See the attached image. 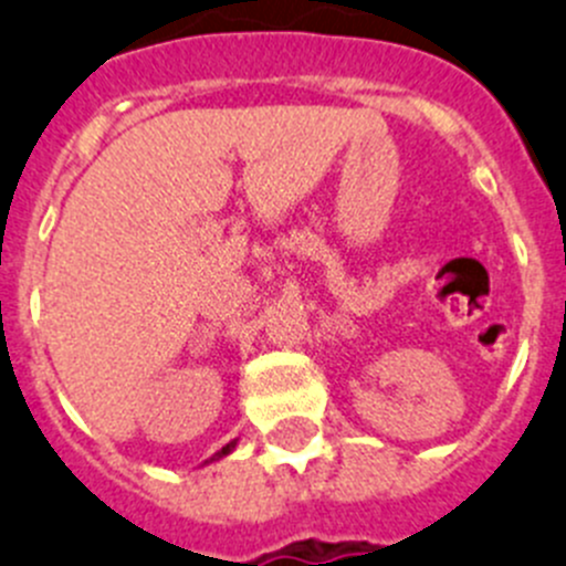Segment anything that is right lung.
Listing matches in <instances>:
<instances>
[{"mask_svg":"<svg viewBox=\"0 0 566 566\" xmlns=\"http://www.w3.org/2000/svg\"><path fill=\"white\" fill-rule=\"evenodd\" d=\"M234 447H237V438H234V441H231V443H226V447H223V450H220V452H214V455H211V461H220V458L231 455V452H234ZM206 463H209V461H206Z\"/></svg>","mask_w":566,"mask_h":566,"instance_id":"add662e5","label":"right lung"}]
</instances>
